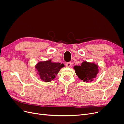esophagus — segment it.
Here are the masks:
<instances>
[{
    "mask_svg": "<svg viewBox=\"0 0 124 124\" xmlns=\"http://www.w3.org/2000/svg\"><path fill=\"white\" fill-rule=\"evenodd\" d=\"M71 62H67L66 63V66L67 67H70L71 66Z\"/></svg>",
    "mask_w": 124,
    "mask_h": 124,
    "instance_id": "1",
    "label": "esophagus"
}]
</instances>
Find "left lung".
I'll list each match as a JSON object with an SVG mask.
<instances>
[{
	"mask_svg": "<svg viewBox=\"0 0 124 124\" xmlns=\"http://www.w3.org/2000/svg\"><path fill=\"white\" fill-rule=\"evenodd\" d=\"M78 77L84 82H92L98 73V66L94 63L83 62L81 66L74 67Z\"/></svg>",
	"mask_w": 124,
	"mask_h": 124,
	"instance_id": "left-lung-1",
	"label": "left lung"
}]
</instances>
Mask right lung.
Returning a JSON list of instances; mask_svg holds the SVG:
<instances>
[{"mask_svg": "<svg viewBox=\"0 0 124 124\" xmlns=\"http://www.w3.org/2000/svg\"><path fill=\"white\" fill-rule=\"evenodd\" d=\"M63 67H64L63 64L58 62H52L50 60L46 62H40L36 68L39 73L41 79L46 82H48L54 79L55 75Z\"/></svg>", "mask_w": 124, "mask_h": 124, "instance_id": "obj_1", "label": "right lung"}]
</instances>
